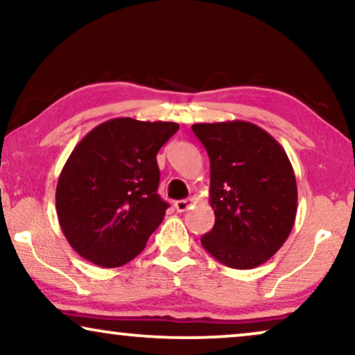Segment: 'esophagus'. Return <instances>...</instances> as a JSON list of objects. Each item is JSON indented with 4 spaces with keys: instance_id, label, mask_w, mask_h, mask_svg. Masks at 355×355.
Masks as SVG:
<instances>
[{
    "instance_id": "obj_1",
    "label": "esophagus",
    "mask_w": 355,
    "mask_h": 355,
    "mask_svg": "<svg viewBox=\"0 0 355 355\" xmlns=\"http://www.w3.org/2000/svg\"><path fill=\"white\" fill-rule=\"evenodd\" d=\"M196 200H197L196 197L184 198V200H176V202H174V208H176V211L182 213V211L189 210V208H191V207L193 205V203H196Z\"/></svg>"
}]
</instances>
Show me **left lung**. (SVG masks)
<instances>
[{
	"label": "left lung",
	"mask_w": 355,
	"mask_h": 355,
	"mask_svg": "<svg viewBox=\"0 0 355 355\" xmlns=\"http://www.w3.org/2000/svg\"><path fill=\"white\" fill-rule=\"evenodd\" d=\"M210 158L215 226L202 245L223 265L250 270L281 249L297 213V184L284 148L245 121L192 125Z\"/></svg>",
	"instance_id": "obj_1"
}]
</instances>
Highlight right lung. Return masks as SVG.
Returning a JSON list of instances; mask_svg holds the SVG:
<instances>
[{"label":"right lung","instance_id":"add662e5","mask_svg":"<svg viewBox=\"0 0 355 355\" xmlns=\"http://www.w3.org/2000/svg\"><path fill=\"white\" fill-rule=\"evenodd\" d=\"M178 129L176 123L116 118L76 145L58 179L56 211L80 257L116 268L145 249L169 207L157 193V153Z\"/></svg>","mask_w":355,"mask_h":355}]
</instances>
